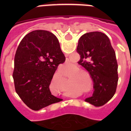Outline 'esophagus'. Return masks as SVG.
Segmentation results:
<instances>
[{"mask_svg": "<svg viewBox=\"0 0 131 131\" xmlns=\"http://www.w3.org/2000/svg\"><path fill=\"white\" fill-rule=\"evenodd\" d=\"M66 55V56H68V54H65Z\"/></svg>", "mask_w": 131, "mask_h": 131, "instance_id": "34e87169", "label": "esophagus"}]
</instances>
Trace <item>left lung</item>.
Here are the masks:
<instances>
[{"instance_id": "left-lung-1", "label": "left lung", "mask_w": 131, "mask_h": 131, "mask_svg": "<svg viewBox=\"0 0 131 131\" xmlns=\"http://www.w3.org/2000/svg\"><path fill=\"white\" fill-rule=\"evenodd\" d=\"M77 52L81 57L79 64L94 82L92 96L85 101L95 106L104 105L115 94L118 82L117 62L110 40L101 32L85 33L79 40Z\"/></svg>"}]
</instances>
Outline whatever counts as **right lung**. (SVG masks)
Segmentation results:
<instances>
[{
	"label": "right lung",
	"instance_id": "add662e5",
	"mask_svg": "<svg viewBox=\"0 0 131 131\" xmlns=\"http://www.w3.org/2000/svg\"><path fill=\"white\" fill-rule=\"evenodd\" d=\"M66 60L53 33L36 30L25 36L14 58L16 93L29 108L38 111L62 99L52 95L50 84L60 63Z\"/></svg>",
	"mask_w": 131,
	"mask_h": 131
}]
</instances>
